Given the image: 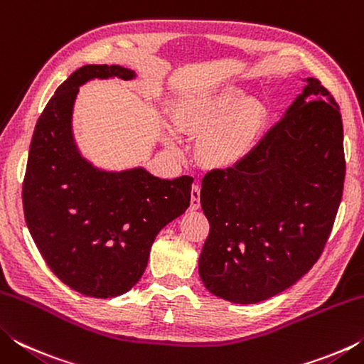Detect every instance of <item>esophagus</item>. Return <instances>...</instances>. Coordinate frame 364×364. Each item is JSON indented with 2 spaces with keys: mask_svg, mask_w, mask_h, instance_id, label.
<instances>
[{
  "mask_svg": "<svg viewBox=\"0 0 364 364\" xmlns=\"http://www.w3.org/2000/svg\"><path fill=\"white\" fill-rule=\"evenodd\" d=\"M200 207V186L199 184H193L191 189V210H197Z\"/></svg>",
  "mask_w": 364,
  "mask_h": 364,
  "instance_id": "34e87169",
  "label": "esophagus"
}]
</instances>
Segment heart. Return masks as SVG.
Listing matches in <instances>:
<instances>
[{"label": "heart", "instance_id": "b5f03b06", "mask_svg": "<svg viewBox=\"0 0 364 364\" xmlns=\"http://www.w3.org/2000/svg\"><path fill=\"white\" fill-rule=\"evenodd\" d=\"M173 120L178 130L197 134L199 154L215 165L231 164L249 151L262 120L260 109L244 104L236 90L226 88L217 95H191L176 104ZM168 144L176 147L175 134Z\"/></svg>", "mask_w": 364, "mask_h": 364}]
</instances>
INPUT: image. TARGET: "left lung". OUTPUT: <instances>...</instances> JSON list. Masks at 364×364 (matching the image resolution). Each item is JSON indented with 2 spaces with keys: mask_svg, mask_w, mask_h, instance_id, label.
<instances>
[{
  "mask_svg": "<svg viewBox=\"0 0 364 364\" xmlns=\"http://www.w3.org/2000/svg\"><path fill=\"white\" fill-rule=\"evenodd\" d=\"M343 180L341 110L310 77L254 149L202 180L210 231L199 274L208 292L249 305L294 286L323 254Z\"/></svg>",
  "mask_w": 364,
  "mask_h": 364,
  "instance_id": "left-lung-1",
  "label": "left lung"
}]
</instances>
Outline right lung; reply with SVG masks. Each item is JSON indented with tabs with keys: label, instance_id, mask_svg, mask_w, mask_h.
<instances>
[{
	"label": "right lung",
	"instance_id": "1",
	"mask_svg": "<svg viewBox=\"0 0 364 364\" xmlns=\"http://www.w3.org/2000/svg\"><path fill=\"white\" fill-rule=\"evenodd\" d=\"M132 80L122 65H83L59 86L36 122L22 186L28 231L58 278L88 297L130 291L154 239L191 202L193 178L160 180L143 167L106 171L75 144L72 112L78 88L93 78Z\"/></svg>",
	"mask_w": 364,
	"mask_h": 364
}]
</instances>
